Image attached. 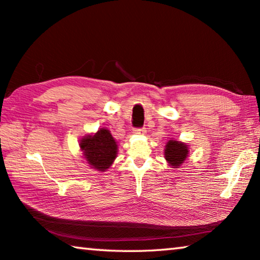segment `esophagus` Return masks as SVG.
<instances>
[{
	"label": "esophagus",
	"mask_w": 260,
	"mask_h": 260,
	"mask_svg": "<svg viewBox=\"0 0 260 260\" xmlns=\"http://www.w3.org/2000/svg\"><path fill=\"white\" fill-rule=\"evenodd\" d=\"M147 132L146 127H141V128H134V133L135 134H144Z\"/></svg>",
	"instance_id": "34e87169"
}]
</instances>
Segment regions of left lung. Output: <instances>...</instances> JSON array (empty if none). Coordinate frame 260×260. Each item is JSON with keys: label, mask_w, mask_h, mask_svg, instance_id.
Masks as SVG:
<instances>
[{"label": "left lung", "mask_w": 260, "mask_h": 260, "mask_svg": "<svg viewBox=\"0 0 260 260\" xmlns=\"http://www.w3.org/2000/svg\"><path fill=\"white\" fill-rule=\"evenodd\" d=\"M188 147L179 141L171 140L166 144L165 149V158L171 165L177 167L180 166L187 158Z\"/></svg>", "instance_id": "obj_1"}]
</instances>
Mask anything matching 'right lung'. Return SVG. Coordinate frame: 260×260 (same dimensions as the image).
<instances>
[{
  "mask_svg": "<svg viewBox=\"0 0 260 260\" xmlns=\"http://www.w3.org/2000/svg\"><path fill=\"white\" fill-rule=\"evenodd\" d=\"M80 148L88 164L103 172L109 169L117 155V144L108 129H101L95 135H88L80 142Z\"/></svg>",
  "mask_w": 260,
  "mask_h": 260,
  "instance_id": "right-lung-1",
  "label": "right lung"
}]
</instances>
